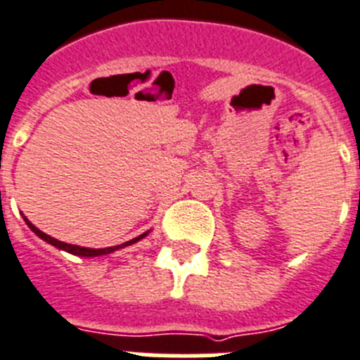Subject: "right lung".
Instances as JSON below:
<instances>
[{
	"instance_id": "1",
	"label": "right lung",
	"mask_w": 360,
	"mask_h": 360,
	"mask_svg": "<svg viewBox=\"0 0 360 360\" xmlns=\"http://www.w3.org/2000/svg\"><path fill=\"white\" fill-rule=\"evenodd\" d=\"M23 219H25V223L29 224V228H30V230H32V232L36 233V236L39 237V239H43V240H45V243H49V245L56 246V248H59V250H65V252H68V254H72V255H77V257H99V255L112 254V252H115V250H120V248H124V246H130V245H134V243H137V240H141L143 237H146V236H148V233H150V230H148V232L141 233V236H139V237H136V239H130V240H127V243H123V245L110 246V248H85V246L68 245V243H63V240H58V239H54V237L46 236V233H45V232H41V230H39V228H36V226H34V224L30 223L29 219L25 217V215H23Z\"/></svg>"
}]
</instances>
